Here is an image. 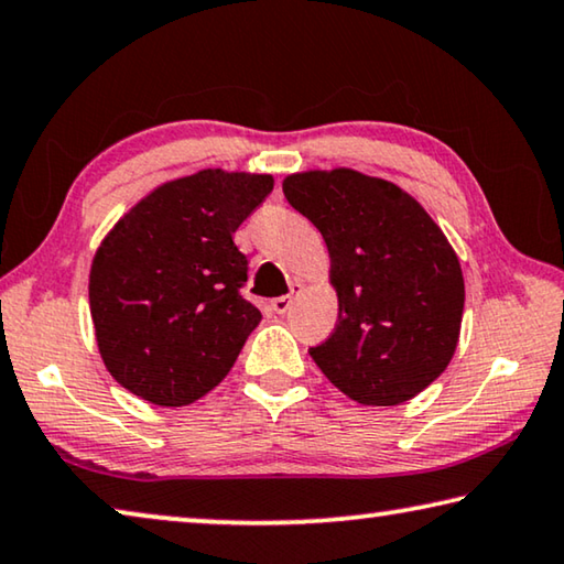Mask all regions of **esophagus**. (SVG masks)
Segmentation results:
<instances>
[{
	"mask_svg": "<svg viewBox=\"0 0 564 564\" xmlns=\"http://www.w3.org/2000/svg\"><path fill=\"white\" fill-rule=\"evenodd\" d=\"M302 290H304V284H302V282H294V284H292V294H284V297H274L270 304H272V310L276 312V315H284V312H288V310L292 307L294 294H300Z\"/></svg>",
	"mask_w": 564,
	"mask_h": 564,
	"instance_id": "esophagus-1",
	"label": "esophagus"
}]
</instances>
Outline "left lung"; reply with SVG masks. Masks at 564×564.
Wrapping results in <instances>:
<instances>
[{"mask_svg": "<svg viewBox=\"0 0 564 564\" xmlns=\"http://www.w3.org/2000/svg\"><path fill=\"white\" fill-rule=\"evenodd\" d=\"M282 192L322 232L339 302L312 359L359 404L417 397L447 369L463 325V267L445 232L397 184L349 167L290 174Z\"/></svg>", "mask_w": 564, "mask_h": 564, "instance_id": "8db88e82", "label": "left lung"}]
</instances>
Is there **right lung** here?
Instances as JSON below:
<instances>
[{
	"mask_svg": "<svg viewBox=\"0 0 564 564\" xmlns=\"http://www.w3.org/2000/svg\"><path fill=\"white\" fill-rule=\"evenodd\" d=\"M272 187V174L199 170L160 184L101 239L89 310L124 390L184 408L225 380L262 319L239 294L247 257L232 235Z\"/></svg>",
	"mask_w": 564,
	"mask_h": 564,
	"instance_id": "right-lung-1",
	"label": "right lung"
}]
</instances>
